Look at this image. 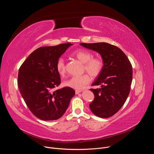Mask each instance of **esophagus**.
Listing matches in <instances>:
<instances>
[{
	"label": "esophagus",
	"mask_w": 154,
	"mask_h": 154,
	"mask_svg": "<svg viewBox=\"0 0 154 154\" xmlns=\"http://www.w3.org/2000/svg\"><path fill=\"white\" fill-rule=\"evenodd\" d=\"M82 91H83L82 90H75V94H79V93H81V92H82Z\"/></svg>",
	"instance_id": "esophagus-1"
}]
</instances>
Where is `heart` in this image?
I'll list each match as a JSON object with an SVG mask.
<instances>
[{"mask_svg": "<svg viewBox=\"0 0 154 154\" xmlns=\"http://www.w3.org/2000/svg\"><path fill=\"white\" fill-rule=\"evenodd\" d=\"M71 55L83 63V69L93 77L99 76L104 68V61L101 57H94V54L90 51L83 49L74 51ZM56 69L58 74L63 75L66 72V66L63 58H59L56 63ZM91 81L89 74H85L79 76H73L64 82V85L72 88L81 90Z\"/></svg>", "mask_w": 154, "mask_h": 154, "instance_id": "obj_1", "label": "heart"}]
</instances>
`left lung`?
I'll return each instance as SVG.
<instances>
[{"label":"left lung","instance_id":"8db88e82","mask_svg":"<svg viewBox=\"0 0 154 154\" xmlns=\"http://www.w3.org/2000/svg\"><path fill=\"white\" fill-rule=\"evenodd\" d=\"M80 45L99 53L104 61L102 72L92 84L101 88L90 90L95 97L90 108L98 117H111L121 108L130 93L133 76L130 61L122 50L110 44L82 42Z\"/></svg>","mask_w":154,"mask_h":154}]
</instances>
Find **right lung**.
I'll list each match as a JSON object with an SVG mask.
<instances>
[{"mask_svg":"<svg viewBox=\"0 0 154 154\" xmlns=\"http://www.w3.org/2000/svg\"><path fill=\"white\" fill-rule=\"evenodd\" d=\"M71 45L68 42L39 48L19 69L17 85L20 94L30 112L41 120L60 118L75 95L74 90L70 87L53 91L61 83L57 61Z\"/></svg>","mask_w":154,"mask_h":154,"instance_id":"add662e5","label":"right lung"}]
</instances>
